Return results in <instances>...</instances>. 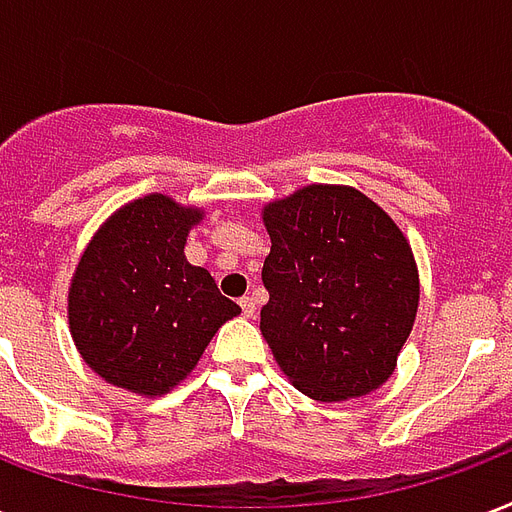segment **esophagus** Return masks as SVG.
Here are the masks:
<instances>
[{
  "instance_id": "1",
  "label": "esophagus",
  "mask_w": 512,
  "mask_h": 512,
  "mask_svg": "<svg viewBox=\"0 0 512 512\" xmlns=\"http://www.w3.org/2000/svg\"><path fill=\"white\" fill-rule=\"evenodd\" d=\"M239 303H241V311H244V317H247V319L255 317V314H257V303H255V298H249V295H247V298H241Z\"/></svg>"
}]
</instances>
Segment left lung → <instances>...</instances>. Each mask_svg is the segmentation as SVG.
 <instances>
[{
	"label": "left lung",
	"instance_id": "8db88e82",
	"mask_svg": "<svg viewBox=\"0 0 512 512\" xmlns=\"http://www.w3.org/2000/svg\"><path fill=\"white\" fill-rule=\"evenodd\" d=\"M271 252L260 330L295 389L319 403L365 397L397 368L419 311L405 233L349 185H306L263 206Z\"/></svg>",
	"mask_w": 512,
	"mask_h": 512
}]
</instances>
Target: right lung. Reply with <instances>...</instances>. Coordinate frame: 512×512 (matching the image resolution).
I'll use <instances>...</instances> for the list:
<instances>
[{
  "mask_svg": "<svg viewBox=\"0 0 512 512\" xmlns=\"http://www.w3.org/2000/svg\"><path fill=\"white\" fill-rule=\"evenodd\" d=\"M204 209L150 193L120 206L93 233L69 282V333L107 384L161 397L185 381L241 308L212 273L185 257Z\"/></svg>",
  "mask_w": 512,
  "mask_h": 512,
  "instance_id": "obj_1",
  "label": "right lung"
}]
</instances>
